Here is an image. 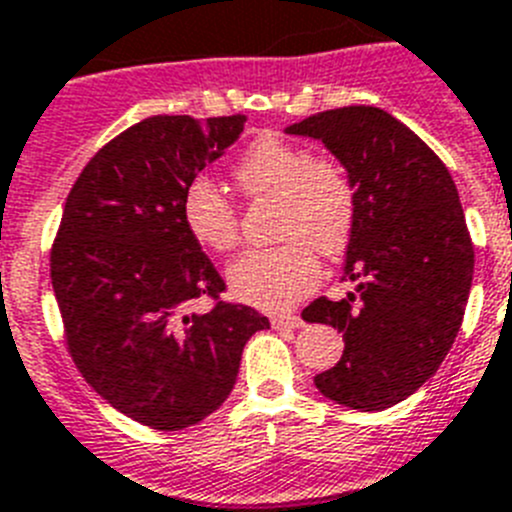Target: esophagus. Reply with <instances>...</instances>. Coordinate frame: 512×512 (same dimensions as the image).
Returning a JSON list of instances; mask_svg holds the SVG:
<instances>
[{
    "label": "esophagus",
    "mask_w": 512,
    "mask_h": 512,
    "mask_svg": "<svg viewBox=\"0 0 512 512\" xmlns=\"http://www.w3.org/2000/svg\"><path fill=\"white\" fill-rule=\"evenodd\" d=\"M271 325H274V328H302L305 320H302L300 315H274V318H271Z\"/></svg>",
    "instance_id": "obj_1"
}]
</instances>
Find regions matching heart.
I'll use <instances>...</instances> for the list:
<instances>
[{"label":"heart","mask_w":512,"mask_h":512,"mask_svg":"<svg viewBox=\"0 0 512 512\" xmlns=\"http://www.w3.org/2000/svg\"><path fill=\"white\" fill-rule=\"evenodd\" d=\"M235 182L248 194H277L279 235L274 248H253L228 269L230 292L261 310H284L310 292L320 277V253L346 248L356 223V194L343 169L312 158L307 148L261 135L235 164ZM182 223L202 248L225 253L238 243V212L207 176L182 192Z\"/></svg>","instance_id":"heart-1"}]
</instances>
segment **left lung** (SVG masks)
<instances>
[{"instance_id": "left-lung-1", "label": "left lung", "mask_w": 512, "mask_h": 512, "mask_svg": "<svg viewBox=\"0 0 512 512\" xmlns=\"http://www.w3.org/2000/svg\"><path fill=\"white\" fill-rule=\"evenodd\" d=\"M284 133L320 140L356 194L343 264L356 292L302 310L307 323L343 333L341 361L315 387L343 408H392L436 374L464 318L474 248L456 184L441 158L379 107L318 112Z\"/></svg>"}]
</instances>
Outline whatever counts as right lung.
Segmentation results:
<instances>
[{"mask_svg": "<svg viewBox=\"0 0 512 512\" xmlns=\"http://www.w3.org/2000/svg\"><path fill=\"white\" fill-rule=\"evenodd\" d=\"M243 115H156L110 140L71 189L51 279L79 372L122 415L182 431L233 392L264 315L217 302L223 277L182 223V192L243 133Z\"/></svg>", "mask_w": 512, "mask_h": 512, "instance_id": "obj_1", "label": "right lung"}]
</instances>
